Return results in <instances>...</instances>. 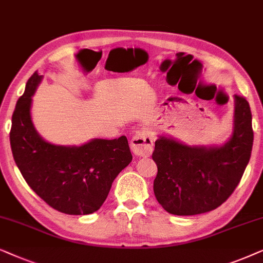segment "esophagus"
<instances>
[{"mask_svg":"<svg viewBox=\"0 0 263 263\" xmlns=\"http://www.w3.org/2000/svg\"><path fill=\"white\" fill-rule=\"evenodd\" d=\"M154 141L155 138L152 132L148 129H139L131 139L132 152L138 156L148 157L154 150Z\"/></svg>","mask_w":263,"mask_h":263,"instance_id":"obj_1","label":"esophagus"}]
</instances>
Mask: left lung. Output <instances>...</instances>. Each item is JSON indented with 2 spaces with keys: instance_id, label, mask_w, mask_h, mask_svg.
I'll return each instance as SVG.
<instances>
[{
  "instance_id": "8db88e82",
  "label": "left lung",
  "mask_w": 263,
  "mask_h": 263,
  "mask_svg": "<svg viewBox=\"0 0 263 263\" xmlns=\"http://www.w3.org/2000/svg\"><path fill=\"white\" fill-rule=\"evenodd\" d=\"M233 135L216 148L189 146L160 137L153 160L157 164L154 194L164 211L196 215L216 209L232 195L249 163L254 131L249 102L236 95Z\"/></svg>"
}]
</instances>
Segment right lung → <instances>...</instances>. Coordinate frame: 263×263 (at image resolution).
<instances>
[{"label":"right lung","mask_w":263,"mask_h":263,"mask_svg":"<svg viewBox=\"0 0 263 263\" xmlns=\"http://www.w3.org/2000/svg\"><path fill=\"white\" fill-rule=\"evenodd\" d=\"M42 76L34 72L17 100L9 139L13 157L29 186L58 212L99 211L119 173L132 161L127 138L92 139L82 146L54 145L33 127L31 102Z\"/></svg>","instance_id":"add662e5"}]
</instances>
